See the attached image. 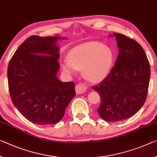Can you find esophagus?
<instances>
[{
  "label": "esophagus",
  "instance_id": "esophagus-1",
  "mask_svg": "<svg viewBox=\"0 0 157 157\" xmlns=\"http://www.w3.org/2000/svg\"><path fill=\"white\" fill-rule=\"evenodd\" d=\"M86 87L85 85L82 83L77 84L76 86V93L78 95H80V94H83L86 91Z\"/></svg>",
  "mask_w": 157,
  "mask_h": 157
}]
</instances>
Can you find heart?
Here are the masks:
<instances>
[{
	"instance_id": "heart-1",
	"label": "heart",
	"mask_w": 157,
	"mask_h": 157,
	"mask_svg": "<svg viewBox=\"0 0 157 157\" xmlns=\"http://www.w3.org/2000/svg\"><path fill=\"white\" fill-rule=\"evenodd\" d=\"M114 58V52L109 47L100 42H88L73 48L69 52L68 60L62 63V67L69 74H74L77 69L83 70L87 78L100 82L109 75Z\"/></svg>"
}]
</instances>
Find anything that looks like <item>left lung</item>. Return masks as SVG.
I'll return each mask as SVG.
<instances>
[{
  "mask_svg": "<svg viewBox=\"0 0 157 157\" xmlns=\"http://www.w3.org/2000/svg\"><path fill=\"white\" fill-rule=\"evenodd\" d=\"M119 54L114 66L102 82L92 87L100 93L98 114L106 121L129 119L145 102L150 78V67L141 45L136 40L118 33Z\"/></svg>",
  "mask_w": 157,
  "mask_h": 157,
  "instance_id": "obj_1",
  "label": "left lung"
}]
</instances>
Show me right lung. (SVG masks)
Returning a JSON list of instances; mask_svg holds the SVG:
<instances>
[{
	"label": "right lung",
	"mask_w": 157,
	"mask_h": 157,
	"mask_svg": "<svg viewBox=\"0 0 157 157\" xmlns=\"http://www.w3.org/2000/svg\"><path fill=\"white\" fill-rule=\"evenodd\" d=\"M59 36H32L14 52L8 68L10 94L23 117L38 125H52L63 118L76 95L74 82H62L59 69Z\"/></svg>",
	"instance_id": "1"
}]
</instances>
